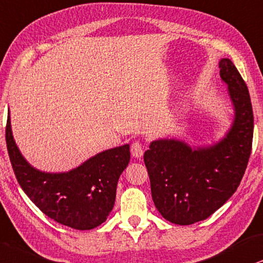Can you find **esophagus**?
Returning <instances> with one entry per match:
<instances>
[{"mask_svg": "<svg viewBox=\"0 0 263 263\" xmlns=\"http://www.w3.org/2000/svg\"><path fill=\"white\" fill-rule=\"evenodd\" d=\"M129 151H131V155L134 156V158H141V156L143 155L142 143L139 141H134V142H132Z\"/></svg>", "mask_w": 263, "mask_h": 263, "instance_id": "34e87169", "label": "esophagus"}]
</instances>
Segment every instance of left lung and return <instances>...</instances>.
<instances>
[{
	"label": "left lung",
	"mask_w": 263,
	"mask_h": 263,
	"mask_svg": "<svg viewBox=\"0 0 263 263\" xmlns=\"http://www.w3.org/2000/svg\"><path fill=\"white\" fill-rule=\"evenodd\" d=\"M235 119L227 137L193 149L175 139L152 142L144 153L153 201L165 220L187 226L220 209L240 184L251 154L254 112L248 86L231 59L220 62Z\"/></svg>",
	"instance_id": "1"
}]
</instances>
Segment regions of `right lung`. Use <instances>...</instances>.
I'll return each instance as SVG.
<instances>
[{
  "label": "right lung",
  "instance_id": "1",
  "mask_svg": "<svg viewBox=\"0 0 263 263\" xmlns=\"http://www.w3.org/2000/svg\"><path fill=\"white\" fill-rule=\"evenodd\" d=\"M6 143L13 171L25 194L49 218L75 229H92L107 220L118 179L129 161V145L102 152L66 174H45L31 167L16 148L9 116Z\"/></svg>",
  "mask_w": 263,
  "mask_h": 263
}]
</instances>
